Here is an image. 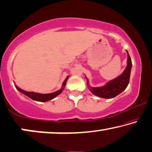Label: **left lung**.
<instances>
[{
	"label": "left lung",
	"instance_id": "obj_1",
	"mask_svg": "<svg viewBox=\"0 0 152 152\" xmlns=\"http://www.w3.org/2000/svg\"><path fill=\"white\" fill-rule=\"evenodd\" d=\"M127 53V65L124 72L117 78L109 81L106 85L103 87L92 88H89L90 91L94 95L102 98L111 99L117 96L126 88L129 82L130 72L132 69V60L129 55ZM88 81L87 79V84Z\"/></svg>",
	"mask_w": 152,
	"mask_h": 152
}]
</instances>
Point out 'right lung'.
I'll use <instances>...</instances> for the list:
<instances>
[{
  "label": "right lung",
  "instance_id": "1",
  "mask_svg": "<svg viewBox=\"0 0 152 152\" xmlns=\"http://www.w3.org/2000/svg\"><path fill=\"white\" fill-rule=\"evenodd\" d=\"M68 78H69V77H67L66 78V80L64 81L62 88L59 90L58 91H56V92H53V93H50V94H39V93H36V92H27V91H23V90H22L20 88H18L17 86H16V88H17L18 91L23 92V94H25V95H27V96H28V97L31 98L33 100L37 101V102H47V101L53 99H54L56 96H58V94L61 93V92H62L64 90V86H66V83Z\"/></svg>",
  "mask_w": 152,
  "mask_h": 152
}]
</instances>
